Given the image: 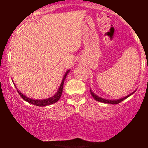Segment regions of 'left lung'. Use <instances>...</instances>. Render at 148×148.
I'll return each mask as SVG.
<instances>
[{"label": "left lung", "instance_id": "8db88e82", "mask_svg": "<svg viewBox=\"0 0 148 148\" xmlns=\"http://www.w3.org/2000/svg\"><path fill=\"white\" fill-rule=\"evenodd\" d=\"M90 94H91V95H92V97L95 98V100H96V101H100V102H103V103H111V104H117V103H119L120 102H121L122 101H124V99H126L127 97H128L129 96H131V95H132V94H131V95H127V96H126V97H123V98H121V99H118V100H116V101H112V100H107V99H103V98H101V97H98V96H97V95H95V94H94L93 93V91L91 90H90Z\"/></svg>", "mask_w": 148, "mask_h": 148}]
</instances>
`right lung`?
I'll use <instances>...</instances> for the list:
<instances>
[{
	"instance_id": "obj_1",
	"label": "right lung",
	"mask_w": 148,
	"mask_h": 148,
	"mask_svg": "<svg viewBox=\"0 0 148 148\" xmlns=\"http://www.w3.org/2000/svg\"><path fill=\"white\" fill-rule=\"evenodd\" d=\"M70 70H68L67 72H66V74H64V76L63 77L62 82L60 84V88L58 89V92L56 93L55 95H53V97H50V98L47 99H44V100H34V99H31L29 98V97H26L25 95H24L23 94L20 92L19 90H17V92L19 93L20 96L22 97V98L24 99V101H26L27 102H28V103H31V104H34V105L38 106V107H45V106H47L50 105V104H52V103H56L57 101L60 99V96L62 95V91H63V86H64V81L65 78H66V77H67V74L69 73Z\"/></svg>"
}]
</instances>
